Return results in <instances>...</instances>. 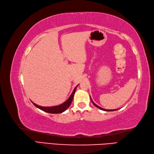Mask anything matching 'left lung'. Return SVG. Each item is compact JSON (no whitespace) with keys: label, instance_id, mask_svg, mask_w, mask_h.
<instances>
[{"label":"left lung","instance_id":"left-lung-1","mask_svg":"<svg viewBox=\"0 0 154 154\" xmlns=\"http://www.w3.org/2000/svg\"><path fill=\"white\" fill-rule=\"evenodd\" d=\"M91 98V97H90ZM91 102L93 103V104L95 105V107H97V108H99V109H101V110H103V111H116V110H117L118 109H103V108H102V107H99V106H98L97 105H96L94 102H93V101H92V99H91Z\"/></svg>","mask_w":154,"mask_h":154}]
</instances>
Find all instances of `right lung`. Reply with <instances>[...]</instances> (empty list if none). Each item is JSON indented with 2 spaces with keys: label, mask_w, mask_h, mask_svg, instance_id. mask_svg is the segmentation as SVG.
<instances>
[{
  "label": "right lung",
  "mask_w": 154,
  "mask_h": 154,
  "mask_svg": "<svg viewBox=\"0 0 154 154\" xmlns=\"http://www.w3.org/2000/svg\"><path fill=\"white\" fill-rule=\"evenodd\" d=\"M77 87L74 89L73 93H71V96L69 97L67 100L65 101L64 103L61 104V105H57V106H53V107H43V106H40V105H38L37 104H35L34 103H32L34 104L35 106H36L37 108H38V109H41L42 111H45V112L50 113H63V112H64V111L66 109H67V108L69 106H70L71 102H72V101H73V96H74L75 90H76Z\"/></svg>",
  "instance_id": "add662e5"
}]
</instances>
